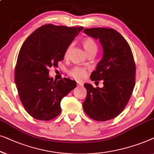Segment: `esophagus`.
<instances>
[{
	"instance_id": "esophagus-1",
	"label": "esophagus",
	"mask_w": 154,
	"mask_h": 154,
	"mask_svg": "<svg viewBox=\"0 0 154 154\" xmlns=\"http://www.w3.org/2000/svg\"><path fill=\"white\" fill-rule=\"evenodd\" d=\"M77 85L78 86H84V84L82 83V82H77Z\"/></svg>"
}]
</instances>
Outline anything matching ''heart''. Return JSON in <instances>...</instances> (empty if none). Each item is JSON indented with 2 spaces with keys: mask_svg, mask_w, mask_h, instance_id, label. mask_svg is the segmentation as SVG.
Returning a JSON list of instances; mask_svg holds the SVG:
<instances>
[{
  "mask_svg": "<svg viewBox=\"0 0 154 154\" xmlns=\"http://www.w3.org/2000/svg\"><path fill=\"white\" fill-rule=\"evenodd\" d=\"M82 44L83 45L84 49H85L86 52L87 53L88 55L91 54H94L97 52L98 51V46H97L96 42H95V40L91 38H84L82 41ZM72 45H70L68 47V49H66V52H65V56H67L68 55L69 52H70ZM69 74L71 77L75 78V79H82V78H84L86 75V71L84 69L82 68H79V67H75V68H72Z\"/></svg>",
  "mask_w": 154,
  "mask_h": 154,
  "instance_id": "1",
  "label": "heart"
}]
</instances>
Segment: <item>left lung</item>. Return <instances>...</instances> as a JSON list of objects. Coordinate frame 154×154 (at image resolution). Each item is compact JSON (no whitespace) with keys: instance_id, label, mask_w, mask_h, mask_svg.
Wrapping results in <instances>:
<instances>
[{"instance_id":"1","label":"left lung","mask_w":154,"mask_h":154,"mask_svg":"<svg viewBox=\"0 0 154 154\" xmlns=\"http://www.w3.org/2000/svg\"><path fill=\"white\" fill-rule=\"evenodd\" d=\"M84 32L98 39L103 46V58L91 79L103 80L104 86L94 88L84 84L87 95L83 109L96 121L112 119L124 109L133 94L136 70L133 53L127 41L116 30L98 27L85 29Z\"/></svg>"}]
</instances>
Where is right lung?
I'll list each match as a JSON object with an SVG mask.
<instances>
[{"label": "right lung", "mask_w": 154, "mask_h": 154, "mask_svg": "<svg viewBox=\"0 0 154 154\" xmlns=\"http://www.w3.org/2000/svg\"><path fill=\"white\" fill-rule=\"evenodd\" d=\"M82 26L47 24L28 37L19 51L14 82L26 111L36 119L49 121L61 112L60 101L76 87L68 78L56 81L49 77V68L57 67Z\"/></svg>", "instance_id": "right-lung-1"}]
</instances>
